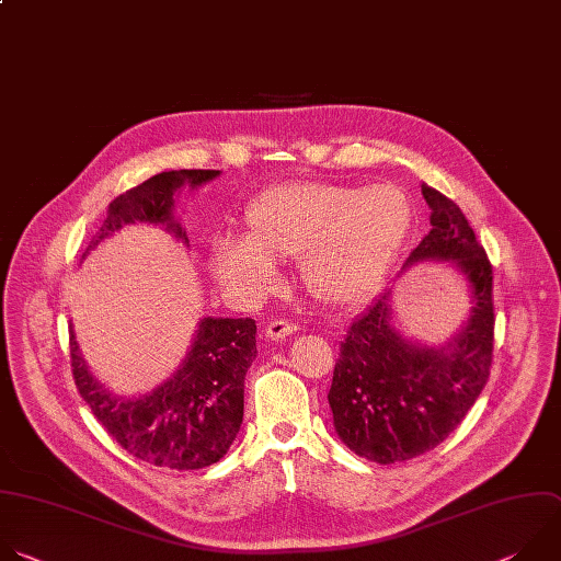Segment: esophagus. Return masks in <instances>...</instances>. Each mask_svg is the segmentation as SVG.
I'll list each match as a JSON object with an SVG mask.
<instances>
[{
	"label": "esophagus",
	"mask_w": 561,
	"mask_h": 561,
	"mask_svg": "<svg viewBox=\"0 0 561 561\" xmlns=\"http://www.w3.org/2000/svg\"><path fill=\"white\" fill-rule=\"evenodd\" d=\"M294 331H298V324L291 322V320H272L265 327L267 339H272V341H283V339H287V335H291Z\"/></svg>",
	"instance_id": "esophagus-1"
}]
</instances>
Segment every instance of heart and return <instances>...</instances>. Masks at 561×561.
Returning <instances> with one entry per match:
<instances>
[{"mask_svg":"<svg viewBox=\"0 0 561 561\" xmlns=\"http://www.w3.org/2000/svg\"><path fill=\"white\" fill-rule=\"evenodd\" d=\"M415 220L411 196L393 183H283L245 209V237L218 241L209 267L218 283L263 296L278 283V259H298L307 294L327 307L374 296Z\"/></svg>","mask_w":561,"mask_h":561,"instance_id":"obj_1","label":"heart"}]
</instances>
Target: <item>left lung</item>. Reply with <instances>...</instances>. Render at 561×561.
<instances>
[{
    "label": "left lung",
    "instance_id": "obj_1",
    "mask_svg": "<svg viewBox=\"0 0 561 561\" xmlns=\"http://www.w3.org/2000/svg\"><path fill=\"white\" fill-rule=\"evenodd\" d=\"M431 232L404 267L449 263L471 294L469 318L444 345L407 339L385 289L347 329L327 393L350 449L378 465L422 456L449 437L482 393L493 360V267L462 209L422 183Z\"/></svg>",
    "mask_w": 561,
    "mask_h": 561
}]
</instances>
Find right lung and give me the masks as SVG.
I'll use <instances>...</instances> for the list:
<instances>
[{"label": "right lung", "instance_id": "1", "mask_svg": "<svg viewBox=\"0 0 561 561\" xmlns=\"http://www.w3.org/2000/svg\"><path fill=\"white\" fill-rule=\"evenodd\" d=\"M218 170H170L154 174L107 205L101 230L81 261L107 237L133 222L159 226L190 248L174 216L181 187L196 190ZM256 358L254 318H201L179 369L157 389L137 396L110 391L88 369L70 324L75 385L101 426L124 449L154 467L174 471L205 469L230 451L243 424L245 374Z\"/></svg>", "mask_w": 561, "mask_h": 561}]
</instances>
